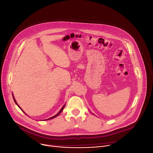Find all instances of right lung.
Returning <instances> with one entry per match:
<instances>
[{"label":"right lung","instance_id":"right-lung-1","mask_svg":"<svg viewBox=\"0 0 153 153\" xmlns=\"http://www.w3.org/2000/svg\"><path fill=\"white\" fill-rule=\"evenodd\" d=\"M13 99H14V101H15V102L16 103V105H18V104H17V103H16V100H15V98H14V96H13ZM64 106H65V105H64V106H62V108L61 109V110H60V111H59V113H58L57 114H56V115H54V116H53V117H50V119H53V118H55V117H57V116H58V115H59L60 114H61V112H62V111L63 108H64ZM19 107H20V106H19Z\"/></svg>","mask_w":153,"mask_h":153}]
</instances>
